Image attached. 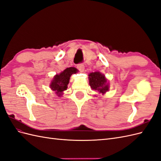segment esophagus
I'll list each match as a JSON object with an SVG mask.
<instances>
[{
    "instance_id": "1",
    "label": "esophagus",
    "mask_w": 161,
    "mask_h": 161,
    "mask_svg": "<svg viewBox=\"0 0 161 161\" xmlns=\"http://www.w3.org/2000/svg\"><path fill=\"white\" fill-rule=\"evenodd\" d=\"M77 69H79L80 71H83L85 69V66L82 63H80V64H77Z\"/></svg>"
}]
</instances>
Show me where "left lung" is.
I'll use <instances>...</instances> for the list:
<instances>
[{"label": "left lung", "instance_id": "8db88e82", "mask_svg": "<svg viewBox=\"0 0 161 161\" xmlns=\"http://www.w3.org/2000/svg\"><path fill=\"white\" fill-rule=\"evenodd\" d=\"M89 85L93 90L98 91L99 93L104 94L109 91V85L107 83L105 75L99 72L90 73L89 75Z\"/></svg>", "mask_w": 161, "mask_h": 161}]
</instances>
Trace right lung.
I'll return each mask as SVG.
<instances>
[{
	"instance_id": "1",
	"label": "right lung",
	"mask_w": 161,
	"mask_h": 161,
	"mask_svg": "<svg viewBox=\"0 0 161 161\" xmlns=\"http://www.w3.org/2000/svg\"><path fill=\"white\" fill-rule=\"evenodd\" d=\"M77 72V69L74 67L67 68L60 74L57 75L53 78L51 82L50 88L56 91V93L60 96L62 92L67 89V85H69L70 77L72 74H75Z\"/></svg>"
}]
</instances>
